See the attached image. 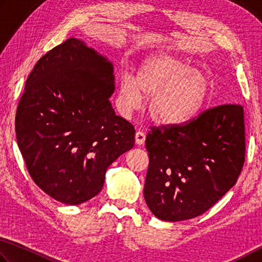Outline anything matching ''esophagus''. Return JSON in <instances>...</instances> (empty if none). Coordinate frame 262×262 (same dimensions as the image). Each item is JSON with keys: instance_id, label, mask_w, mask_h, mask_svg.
<instances>
[{"instance_id": "34e87169", "label": "esophagus", "mask_w": 262, "mask_h": 262, "mask_svg": "<svg viewBox=\"0 0 262 262\" xmlns=\"http://www.w3.org/2000/svg\"><path fill=\"white\" fill-rule=\"evenodd\" d=\"M146 139V135L143 131H138L136 134V144L137 145H144Z\"/></svg>"}]
</instances>
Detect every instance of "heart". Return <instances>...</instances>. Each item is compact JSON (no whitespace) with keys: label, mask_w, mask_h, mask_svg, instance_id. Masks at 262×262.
Returning a JSON list of instances; mask_svg holds the SVG:
<instances>
[{"label":"heart","mask_w":262,"mask_h":262,"mask_svg":"<svg viewBox=\"0 0 262 262\" xmlns=\"http://www.w3.org/2000/svg\"><path fill=\"white\" fill-rule=\"evenodd\" d=\"M210 92L208 77L168 52L146 57L135 78L122 76L117 94V109L128 117L148 98V114L161 125H178L198 114Z\"/></svg>","instance_id":"obj_1"}]
</instances>
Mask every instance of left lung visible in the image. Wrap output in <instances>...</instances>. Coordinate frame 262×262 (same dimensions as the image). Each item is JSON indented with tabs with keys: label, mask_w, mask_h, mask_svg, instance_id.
I'll return each instance as SVG.
<instances>
[{
	"label": "left lung",
	"mask_w": 262,
	"mask_h": 262,
	"mask_svg": "<svg viewBox=\"0 0 262 262\" xmlns=\"http://www.w3.org/2000/svg\"><path fill=\"white\" fill-rule=\"evenodd\" d=\"M144 196L167 222L199 216L236 184L245 158L244 110L223 104L185 124L153 128Z\"/></svg>",
	"instance_id": "obj_1"
}]
</instances>
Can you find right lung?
I'll return each instance as SVG.
<instances>
[{"mask_svg":"<svg viewBox=\"0 0 262 262\" xmlns=\"http://www.w3.org/2000/svg\"><path fill=\"white\" fill-rule=\"evenodd\" d=\"M114 91L113 63L76 38L49 50L27 78L18 147L35 184L59 203L95 196L108 167L135 146V127L109 101Z\"/></svg>","mask_w":262,"mask_h":262,"instance_id":"right-lung-1","label":"right lung"}]
</instances>
